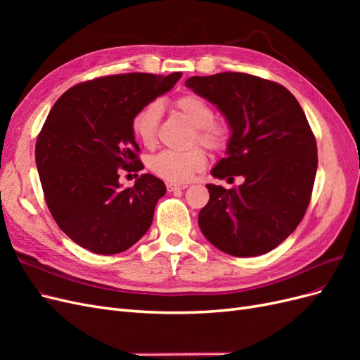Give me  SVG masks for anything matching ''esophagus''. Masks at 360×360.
Returning a JSON list of instances; mask_svg holds the SVG:
<instances>
[{
	"label": "esophagus",
	"mask_w": 360,
	"mask_h": 360,
	"mask_svg": "<svg viewBox=\"0 0 360 360\" xmlns=\"http://www.w3.org/2000/svg\"><path fill=\"white\" fill-rule=\"evenodd\" d=\"M167 188L169 192H174V191H181V189H186L188 184H174V183H168Z\"/></svg>",
	"instance_id": "obj_1"
}]
</instances>
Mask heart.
Here are the masks:
<instances>
[{
	"label": "heart",
	"mask_w": 360,
	"mask_h": 360,
	"mask_svg": "<svg viewBox=\"0 0 360 360\" xmlns=\"http://www.w3.org/2000/svg\"><path fill=\"white\" fill-rule=\"evenodd\" d=\"M176 110L195 127V138L202 146L212 150H221L226 146L228 129L214 123L212 105L197 94H184L174 103ZM160 106L156 102L146 105L132 118V132L141 144L153 147L156 143ZM207 163L205 151L193 147L186 151L163 150L148 162L150 169L158 177L171 183H186L195 174L204 169Z\"/></svg>",
	"instance_id": "1"
}]
</instances>
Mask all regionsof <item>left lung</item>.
<instances>
[{
  "label": "left lung",
  "mask_w": 360,
  "mask_h": 360,
  "mask_svg": "<svg viewBox=\"0 0 360 360\" xmlns=\"http://www.w3.org/2000/svg\"><path fill=\"white\" fill-rule=\"evenodd\" d=\"M186 86L216 105L231 130L212 176L245 179L233 189L205 184L202 234L233 257L270 252L296 230L311 200L319 159L307 115L285 86L248 73L192 76Z\"/></svg>",
  "instance_id": "left-lung-1"
}]
</instances>
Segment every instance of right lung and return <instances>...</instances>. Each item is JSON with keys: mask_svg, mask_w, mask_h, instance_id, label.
<instances>
[{"mask_svg": "<svg viewBox=\"0 0 360 360\" xmlns=\"http://www.w3.org/2000/svg\"><path fill=\"white\" fill-rule=\"evenodd\" d=\"M181 72L111 75L69 89L52 106L36 143L48 209L75 243L112 255L134 246L153 222L165 183L141 174L123 189L118 169L141 171L132 118L169 91Z\"/></svg>", "mask_w": 360, "mask_h": 360, "instance_id": "add662e5", "label": "right lung"}]
</instances>
